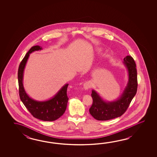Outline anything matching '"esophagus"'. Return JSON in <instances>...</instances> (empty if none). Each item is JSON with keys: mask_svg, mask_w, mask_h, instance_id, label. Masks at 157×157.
Listing matches in <instances>:
<instances>
[{"mask_svg": "<svg viewBox=\"0 0 157 157\" xmlns=\"http://www.w3.org/2000/svg\"><path fill=\"white\" fill-rule=\"evenodd\" d=\"M91 83L89 82H86L83 84V89L85 90H88L91 87Z\"/></svg>", "mask_w": 157, "mask_h": 157, "instance_id": "34e87169", "label": "esophagus"}]
</instances>
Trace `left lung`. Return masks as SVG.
Wrapping results in <instances>:
<instances>
[{"mask_svg":"<svg viewBox=\"0 0 157 157\" xmlns=\"http://www.w3.org/2000/svg\"><path fill=\"white\" fill-rule=\"evenodd\" d=\"M123 63L127 69L128 80L127 86L119 98L112 101H107L103 99L96 91L92 90L93 104L89 112L97 120H109L121 116L127 110L136 94L137 79L135 62L132 57L127 56L124 58Z\"/></svg>","mask_w":157,"mask_h":157,"instance_id":"8db88e82","label":"left lung"}]
</instances>
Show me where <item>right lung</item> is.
Returning a JSON list of instances; mask_svg holds the SVG:
<instances>
[{
  "mask_svg": "<svg viewBox=\"0 0 157 157\" xmlns=\"http://www.w3.org/2000/svg\"><path fill=\"white\" fill-rule=\"evenodd\" d=\"M42 49L39 45L31 47L21 61L18 71L19 94L21 100L33 117L44 121H53L61 117L66 109L68 100L67 95L68 84H65L52 98L41 101L30 98L26 93L23 84L24 69L30 54Z\"/></svg>",
  "mask_w": 157,
  "mask_h": 157,
  "instance_id": "1",
  "label": "right lung"
}]
</instances>
